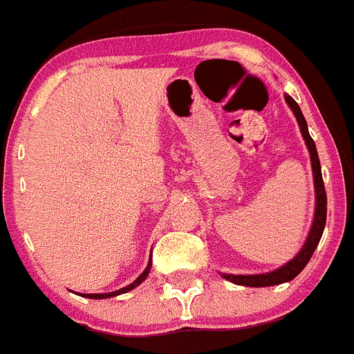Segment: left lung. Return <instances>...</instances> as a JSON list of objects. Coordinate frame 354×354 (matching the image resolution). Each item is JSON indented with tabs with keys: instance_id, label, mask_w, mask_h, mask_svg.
Here are the masks:
<instances>
[{
	"instance_id": "obj_1",
	"label": "left lung",
	"mask_w": 354,
	"mask_h": 354,
	"mask_svg": "<svg viewBox=\"0 0 354 354\" xmlns=\"http://www.w3.org/2000/svg\"><path fill=\"white\" fill-rule=\"evenodd\" d=\"M286 101H288V104L291 106V110L295 111L297 124H299L301 127V134H303L308 149H310L311 169H313V178H315V192H317V208H315L313 225H311V230L310 234H308L306 243H304V246L301 248L299 253H297L289 263H286L284 267L279 268V270L270 272V274H260V275L223 274V279H227V281L234 282V284L237 286H248V288H267V286H275V284H282V282L292 281V279H295L296 275L308 265L311 254L315 253V248H317L318 243H320V237L325 229V220H327V194H325L324 178H322L320 160H318L317 146H315L313 139H311L310 132H308L306 120H304L303 113H301L299 104H297L291 96H288V94H286Z\"/></svg>"
}]
</instances>
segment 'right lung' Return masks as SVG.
Listing matches in <instances>:
<instances>
[{
    "mask_svg": "<svg viewBox=\"0 0 354 354\" xmlns=\"http://www.w3.org/2000/svg\"><path fill=\"white\" fill-rule=\"evenodd\" d=\"M149 267H151V261H149V263H148L146 270L142 272V274L139 275V277L136 279V281L132 282V284H129L127 288H122V289H118V291H115V292H106V295H84V297H91V299H104V297H113V296H118V295H124V292H127V291H131V289L138 288V286L141 284L142 281H145L146 275L149 274Z\"/></svg>",
    "mask_w": 354,
    "mask_h": 354,
    "instance_id": "right-lung-1",
    "label": "right lung"
}]
</instances>
